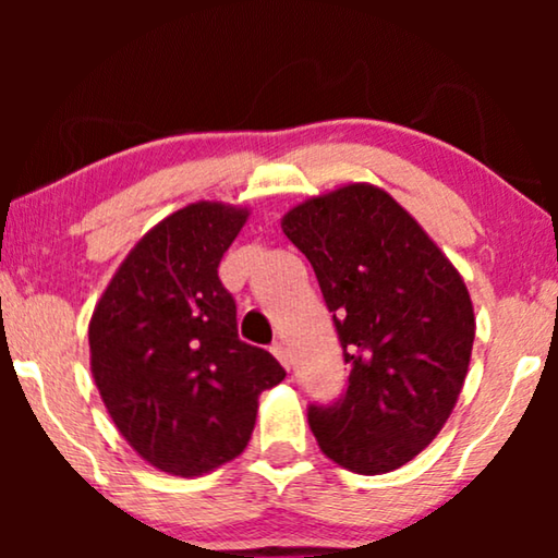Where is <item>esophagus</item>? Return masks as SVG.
Listing matches in <instances>:
<instances>
[{"mask_svg":"<svg viewBox=\"0 0 558 558\" xmlns=\"http://www.w3.org/2000/svg\"><path fill=\"white\" fill-rule=\"evenodd\" d=\"M271 353H274V357H277V361L281 363V365H284V368L289 371V368H292V357H289V350H287V345H284V342H274V345H271Z\"/></svg>","mask_w":558,"mask_h":558,"instance_id":"1","label":"esophagus"}]
</instances>
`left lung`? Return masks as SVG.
<instances>
[{"mask_svg":"<svg viewBox=\"0 0 558 558\" xmlns=\"http://www.w3.org/2000/svg\"><path fill=\"white\" fill-rule=\"evenodd\" d=\"M281 231L310 258L350 365L348 391L307 411L317 445L357 475L399 470L441 432L468 378L475 312L464 279L368 182L307 197Z\"/></svg>","mask_w":558,"mask_h":558,"instance_id":"1","label":"left lung"}]
</instances>
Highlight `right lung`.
<instances>
[{"label": "right lung", "mask_w": 558, "mask_h": 558, "mask_svg": "<svg viewBox=\"0 0 558 558\" xmlns=\"http://www.w3.org/2000/svg\"><path fill=\"white\" fill-rule=\"evenodd\" d=\"M248 210L190 203L147 231L88 323L90 373L129 447L167 475L197 477L246 449L258 396L284 380L235 327L218 264Z\"/></svg>", "instance_id": "right-lung-1"}]
</instances>
